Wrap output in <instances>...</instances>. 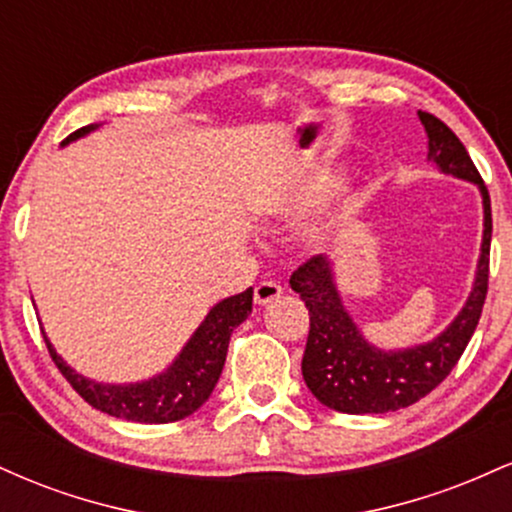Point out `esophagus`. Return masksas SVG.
<instances>
[{
    "label": "esophagus",
    "mask_w": 512,
    "mask_h": 512,
    "mask_svg": "<svg viewBox=\"0 0 512 512\" xmlns=\"http://www.w3.org/2000/svg\"><path fill=\"white\" fill-rule=\"evenodd\" d=\"M281 293H284V289H281L276 281H260V284L255 286V293H252V298H255L257 305H267V303L276 301Z\"/></svg>",
    "instance_id": "1"
}]
</instances>
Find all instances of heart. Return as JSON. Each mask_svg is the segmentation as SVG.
Instances as JSON below:
<instances>
[{"mask_svg": "<svg viewBox=\"0 0 512 512\" xmlns=\"http://www.w3.org/2000/svg\"><path fill=\"white\" fill-rule=\"evenodd\" d=\"M330 182H332V178H327V175H325V178H320L317 182H313V185H310V187H305V190H301L296 195V204H301V207H303V204H310L315 197H320L322 192H325V187L330 185ZM349 216H351V211L346 209V207L344 209H337V211H334V214L327 216L325 221H320V223H317V226L310 228L308 240L313 245L330 243V240L337 236V233L344 231V226H346V223H349Z\"/></svg>", "mask_w": 512, "mask_h": 512, "instance_id": "heart-1", "label": "heart"}]
</instances>
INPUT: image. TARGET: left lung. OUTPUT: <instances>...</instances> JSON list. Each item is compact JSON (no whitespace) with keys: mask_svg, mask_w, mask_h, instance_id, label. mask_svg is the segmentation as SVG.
I'll list each match as a JSON object with an SVG mask.
<instances>
[{"mask_svg":"<svg viewBox=\"0 0 512 512\" xmlns=\"http://www.w3.org/2000/svg\"><path fill=\"white\" fill-rule=\"evenodd\" d=\"M428 134V158L443 173L477 182L484 197V243L477 281L455 322L433 342L404 351L370 346L344 310L334 286L332 262L313 255L291 274V289L310 313L308 344L303 354V380L325 407L344 414H385L419 402L436 390L457 366L479 325L489 291L491 199L477 166L457 134L431 113H419Z\"/></svg>","mask_w":512,"mask_h":512,"instance_id":"8db88e82","label":"left lung"}]
</instances>
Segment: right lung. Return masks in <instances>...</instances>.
Segmentation results:
<instances>
[{
  "instance_id": "right-lung-1",
  "label": "right lung",
  "mask_w": 512,
  "mask_h": 512,
  "mask_svg": "<svg viewBox=\"0 0 512 512\" xmlns=\"http://www.w3.org/2000/svg\"><path fill=\"white\" fill-rule=\"evenodd\" d=\"M93 127H81L64 139V144L84 137ZM252 310V289L238 293L216 303L207 315V320L192 334L182 354L166 373L134 385H101L86 380L84 375L74 373L67 363L52 349L50 339L45 337L48 351L67 378V383L91 404L115 419L139 421V424H170L190 416L207 402L211 390L219 383V375L226 363L228 342L231 334Z\"/></svg>"
}]
</instances>
